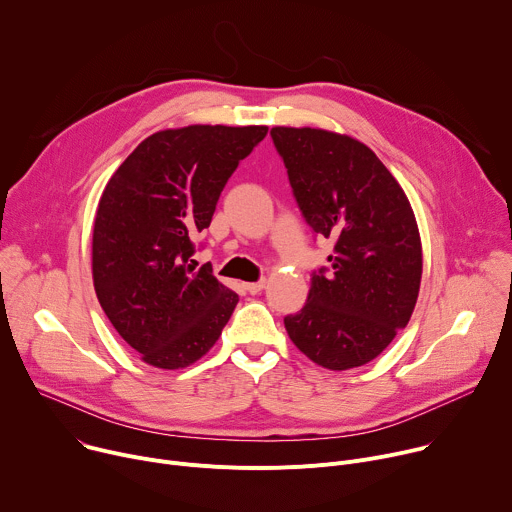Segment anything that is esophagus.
<instances>
[{
    "mask_svg": "<svg viewBox=\"0 0 512 512\" xmlns=\"http://www.w3.org/2000/svg\"><path fill=\"white\" fill-rule=\"evenodd\" d=\"M265 287V281L261 279V281H253V283H245V289H247V294H251V296H255V294H259V291Z\"/></svg>",
    "mask_w": 512,
    "mask_h": 512,
    "instance_id": "34e87169",
    "label": "esophagus"
}]
</instances>
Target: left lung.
Segmentation results:
<instances>
[{"mask_svg":"<svg viewBox=\"0 0 512 512\" xmlns=\"http://www.w3.org/2000/svg\"><path fill=\"white\" fill-rule=\"evenodd\" d=\"M271 137L306 223L334 243L330 269L312 275L306 306L283 318L310 360L348 371L377 358L407 326L423 271L413 208L362 141L314 127Z\"/></svg>","mask_w":512,"mask_h":512,"instance_id":"1","label":"left lung"}]
</instances>
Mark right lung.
<instances>
[{
    "mask_svg": "<svg viewBox=\"0 0 512 512\" xmlns=\"http://www.w3.org/2000/svg\"><path fill=\"white\" fill-rule=\"evenodd\" d=\"M265 125H188L145 137L107 182L93 227V283L119 336L156 369H184L227 326L239 296L196 269L227 180Z\"/></svg>",
    "mask_w": 512,
    "mask_h": 512,
    "instance_id": "obj_1",
    "label": "right lung"
}]
</instances>
